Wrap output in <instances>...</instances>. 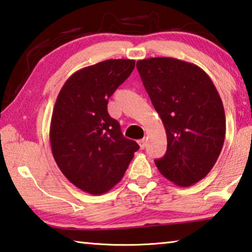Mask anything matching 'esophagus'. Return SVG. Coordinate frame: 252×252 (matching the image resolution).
I'll use <instances>...</instances> for the list:
<instances>
[{
    "mask_svg": "<svg viewBox=\"0 0 252 252\" xmlns=\"http://www.w3.org/2000/svg\"><path fill=\"white\" fill-rule=\"evenodd\" d=\"M138 144H139L140 149H144L145 147H146V140H145V138L138 140Z\"/></svg>",
    "mask_w": 252,
    "mask_h": 252,
    "instance_id": "1",
    "label": "esophagus"
}]
</instances>
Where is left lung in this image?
I'll return each instance as SVG.
<instances>
[{"mask_svg":"<svg viewBox=\"0 0 252 252\" xmlns=\"http://www.w3.org/2000/svg\"><path fill=\"white\" fill-rule=\"evenodd\" d=\"M167 135L165 156L156 159L160 174L180 187L205 178L221 152L226 118L213 81L197 65L173 57L137 62Z\"/></svg>","mask_w":252,"mask_h":252,"instance_id":"8db88e82","label":"left lung"}]
</instances>
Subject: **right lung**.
Listing matches in <instances>:
<instances>
[{
	"mask_svg": "<svg viewBox=\"0 0 252 252\" xmlns=\"http://www.w3.org/2000/svg\"><path fill=\"white\" fill-rule=\"evenodd\" d=\"M134 60H107L75 72L62 87L52 114L53 157L81 190L101 195L121 182L138 144L124 137L109 116L108 98L128 78Z\"/></svg>",
	"mask_w": 252,
	"mask_h": 252,
	"instance_id": "right-lung-1",
	"label": "right lung"
}]
</instances>
